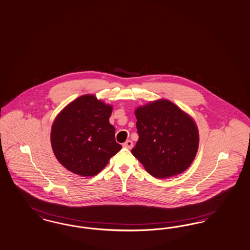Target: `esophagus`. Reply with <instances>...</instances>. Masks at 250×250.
<instances>
[{"label":"esophagus","mask_w":250,"mask_h":250,"mask_svg":"<svg viewBox=\"0 0 250 250\" xmlns=\"http://www.w3.org/2000/svg\"><path fill=\"white\" fill-rule=\"evenodd\" d=\"M124 147H125V148H128V149H131L132 147H133V142L131 141V140H127V141H125V143H124Z\"/></svg>","instance_id":"1"}]
</instances>
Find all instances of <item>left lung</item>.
Masks as SVG:
<instances>
[{
	"label": "left lung",
	"mask_w": 250,
	"mask_h": 250,
	"mask_svg": "<svg viewBox=\"0 0 250 250\" xmlns=\"http://www.w3.org/2000/svg\"><path fill=\"white\" fill-rule=\"evenodd\" d=\"M138 140L131 152L146 171L157 178L185 172L198 147L196 123L168 100H158L138 107Z\"/></svg>",
	"instance_id": "left-lung-1"
}]
</instances>
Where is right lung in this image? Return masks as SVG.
<instances>
[{
  "label": "right lung",
  "instance_id": "right-lung-1",
  "mask_svg": "<svg viewBox=\"0 0 250 250\" xmlns=\"http://www.w3.org/2000/svg\"><path fill=\"white\" fill-rule=\"evenodd\" d=\"M112 107L83 95L57 115L51 132L52 150L63 167L81 176H94L122 146L109 118Z\"/></svg>",
  "mask_w": 250,
  "mask_h": 250
}]
</instances>
